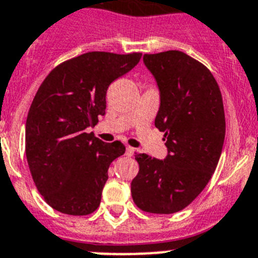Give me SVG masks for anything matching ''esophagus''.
<instances>
[{"label": "esophagus", "instance_id": "34e87169", "mask_svg": "<svg viewBox=\"0 0 258 258\" xmlns=\"http://www.w3.org/2000/svg\"><path fill=\"white\" fill-rule=\"evenodd\" d=\"M125 155H126L127 157L133 156L134 155V148L131 147V146H126V150H125Z\"/></svg>", "mask_w": 258, "mask_h": 258}]
</instances>
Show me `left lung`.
<instances>
[{"label": "left lung", "instance_id": "obj_1", "mask_svg": "<svg viewBox=\"0 0 258 258\" xmlns=\"http://www.w3.org/2000/svg\"><path fill=\"white\" fill-rule=\"evenodd\" d=\"M143 60L161 92L155 125L169 155L161 161L136 152L132 197L142 211L174 214L200 196L216 169L225 138L223 97L211 72L184 52L146 53Z\"/></svg>", "mask_w": 258, "mask_h": 258}]
</instances>
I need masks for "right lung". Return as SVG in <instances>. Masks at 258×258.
I'll return each mask as SVG.
<instances>
[{
  "label": "right lung",
  "mask_w": 258,
  "mask_h": 258,
  "mask_svg": "<svg viewBox=\"0 0 258 258\" xmlns=\"http://www.w3.org/2000/svg\"><path fill=\"white\" fill-rule=\"evenodd\" d=\"M141 52L93 51L66 60L38 88L25 126V155L38 192L52 209L84 216L98 209L111 162L125 152L87 127L106 110V92L132 70Z\"/></svg>",
  "instance_id": "add662e5"
}]
</instances>
